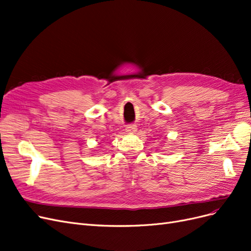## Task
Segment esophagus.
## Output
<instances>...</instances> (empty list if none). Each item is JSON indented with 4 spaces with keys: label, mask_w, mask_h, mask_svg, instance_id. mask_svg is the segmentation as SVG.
Returning a JSON list of instances; mask_svg holds the SVG:
<instances>
[{
    "label": "esophagus",
    "mask_w": 251,
    "mask_h": 251,
    "mask_svg": "<svg viewBox=\"0 0 251 251\" xmlns=\"http://www.w3.org/2000/svg\"><path fill=\"white\" fill-rule=\"evenodd\" d=\"M136 130H137V128H136L135 125H128V126L126 127V131H127V133H129V134L135 133Z\"/></svg>",
    "instance_id": "34e87169"
}]
</instances>
